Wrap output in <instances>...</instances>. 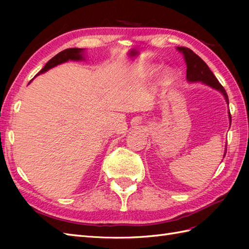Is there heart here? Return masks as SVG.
Returning <instances> with one entry per match:
<instances>
[{
    "mask_svg": "<svg viewBox=\"0 0 249 249\" xmlns=\"http://www.w3.org/2000/svg\"><path fill=\"white\" fill-rule=\"evenodd\" d=\"M170 78H171V75H170V73H168V75L166 76V79H167V80H169Z\"/></svg>",
    "mask_w": 249,
    "mask_h": 249,
    "instance_id": "heart-1",
    "label": "heart"
}]
</instances>
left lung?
I'll list each match as a JSON object with an SVG mask.
<instances>
[{
    "label": "left lung",
    "instance_id": "8db88e82",
    "mask_svg": "<svg viewBox=\"0 0 249 249\" xmlns=\"http://www.w3.org/2000/svg\"><path fill=\"white\" fill-rule=\"evenodd\" d=\"M178 49L183 52L185 61H186L187 80L192 81V82L201 81L205 84H208V86H210V87H212L215 89H218V91L225 96L227 103L229 104L228 95H227L226 89L219 83L217 78L214 76V73L210 71V68L208 67V65L205 64V62L201 59L199 55L196 54L193 50H190L189 48H186V47H178ZM229 119H230V123H231L230 112H229ZM226 153H227V144H226L224 158L226 156Z\"/></svg>",
    "mask_w": 249,
    "mask_h": 249
}]
</instances>
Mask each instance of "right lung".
<instances>
[{
    "instance_id": "add662e5",
    "label": "right lung",
    "mask_w": 249,
    "mask_h": 249,
    "mask_svg": "<svg viewBox=\"0 0 249 249\" xmlns=\"http://www.w3.org/2000/svg\"><path fill=\"white\" fill-rule=\"evenodd\" d=\"M81 51H82V49H78V48H70V49H65V50L61 51L60 53H57L56 55L52 57V59L48 63H47V64L44 66L43 70H41L38 73H37V75H39V73H43V72L47 71L48 70H50V68L61 64V63L67 62L68 60H75V61L81 60L82 59V56L80 54Z\"/></svg>"
}]
</instances>
